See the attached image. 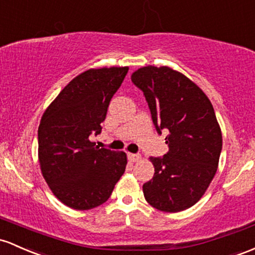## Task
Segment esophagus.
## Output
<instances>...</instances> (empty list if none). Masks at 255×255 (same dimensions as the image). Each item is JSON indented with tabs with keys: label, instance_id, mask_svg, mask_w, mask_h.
<instances>
[{
	"label": "esophagus",
	"instance_id": "1",
	"mask_svg": "<svg viewBox=\"0 0 255 255\" xmlns=\"http://www.w3.org/2000/svg\"><path fill=\"white\" fill-rule=\"evenodd\" d=\"M128 159L130 162H138L141 159V156L139 153H128Z\"/></svg>",
	"mask_w": 255,
	"mask_h": 255
}]
</instances>
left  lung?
<instances>
[{
  "instance_id": "left-lung-1",
  "label": "left lung",
  "mask_w": 255,
  "mask_h": 255,
  "mask_svg": "<svg viewBox=\"0 0 255 255\" xmlns=\"http://www.w3.org/2000/svg\"><path fill=\"white\" fill-rule=\"evenodd\" d=\"M133 83L144 92L156 129L168 130L169 151L150 157L155 174L142 185L147 203L177 213L197 203L219 164L223 135L213 105L189 77L168 66H142Z\"/></svg>"
}]
</instances>
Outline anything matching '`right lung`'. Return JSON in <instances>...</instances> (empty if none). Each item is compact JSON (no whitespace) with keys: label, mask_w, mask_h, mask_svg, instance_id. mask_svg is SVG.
Returning <instances> with one entry per match:
<instances>
[{"label":"right lung","mask_w":255,"mask_h":255,"mask_svg":"<svg viewBox=\"0 0 255 255\" xmlns=\"http://www.w3.org/2000/svg\"><path fill=\"white\" fill-rule=\"evenodd\" d=\"M128 66L89 69L63 88L38 126V162L53 195L76 211L103 205L127 166L123 151L99 149L89 140L102 132L111 98Z\"/></svg>","instance_id":"right-lung-1"}]
</instances>
